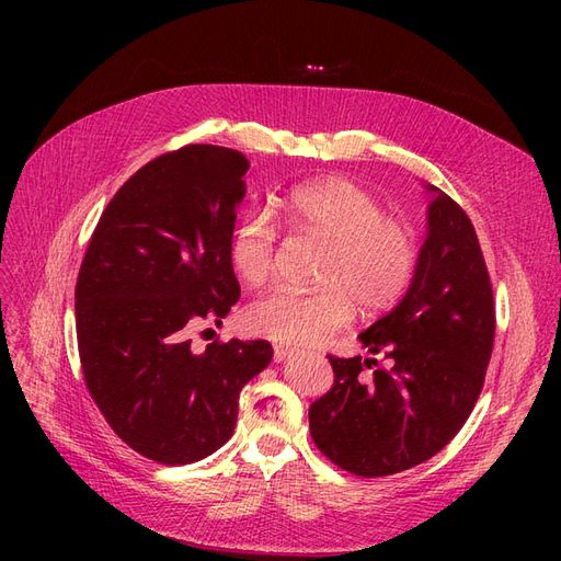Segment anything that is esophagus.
<instances>
[{"label":"esophagus","instance_id":"esophagus-1","mask_svg":"<svg viewBox=\"0 0 561 561\" xmlns=\"http://www.w3.org/2000/svg\"><path fill=\"white\" fill-rule=\"evenodd\" d=\"M299 348H295V346H287V344H274V360L276 363H283V360H287L290 358V355H295Z\"/></svg>","mask_w":561,"mask_h":561}]
</instances>
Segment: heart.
Masks as SVG:
<instances>
[{"label":"heart","instance_id":"1","mask_svg":"<svg viewBox=\"0 0 561 561\" xmlns=\"http://www.w3.org/2000/svg\"><path fill=\"white\" fill-rule=\"evenodd\" d=\"M295 233L328 241L316 290H278L252 301V332L290 344H316L348 325L355 307L383 311L407 293L419 264L414 231L386 215L383 203L363 184L328 178L295 186L280 201ZM278 229L262 213H248L229 236V262L248 285H262L276 268Z\"/></svg>","mask_w":561,"mask_h":561}]
</instances>
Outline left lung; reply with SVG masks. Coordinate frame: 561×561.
Here are the masks:
<instances>
[{
    "mask_svg": "<svg viewBox=\"0 0 561 561\" xmlns=\"http://www.w3.org/2000/svg\"><path fill=\"white\" fill-rule=\"evenodd\" d=\"M428 236L410 290L360 334L390 367L365 379L375 358L328 355L334 383L309 407L316 447L360 478H383L428 461L461 431L484 386L496 311L478 233L437 186Z\"/></svg>",
    "mask_w": 561,
    "mask_h": 561,
    "instance_id": "1",
    "label": "left lung"
}]
</instances>
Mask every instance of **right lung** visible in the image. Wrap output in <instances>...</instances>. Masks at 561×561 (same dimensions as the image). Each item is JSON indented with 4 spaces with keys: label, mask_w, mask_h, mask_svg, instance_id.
<instances>
[{
    "label": "right lung",
    "mask_w": 561,
    "mask_h": 561,
    "mask_svg": "<svg viewBox=\"0 0 561 561\" xmlns=\"http://www.w3.org/2000/svg\"><path fill=\"white\" fill-rule=\"evenodd\" d=\"M248 159L186 145L130 175L107 203L75 287L83 381L110 428L163 466L201 461L233 435L239 393L271 363L257 342L190 332L241 297L229 262Z\"/></svg>",
    "instance_id": "add662e5"
}]
</instances>
